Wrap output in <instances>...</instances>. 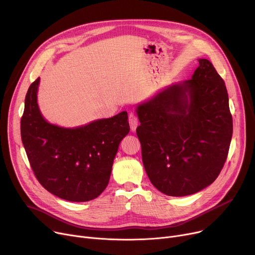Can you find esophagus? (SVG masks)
Masks as SVG:
<instances>
[{
	"mask_svg": "<svg viewBox=\"0 0 255 255\" xmlns=\"http://www.w3.org/2000/svg\"><path fill=\"white\" fill-rule=\"evenodd\" d=\"M128 124H129V127H130V130L132 132H134L137 126H138V121H137L136 117L134 115H132V113H130V115L128 116Z\"/></svg>",
	"mask_w": 255,
	"mask_h": 255,
	"instance_id": "1",
	"label": "esophagus"
}]
</instances>
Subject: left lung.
I'll list each match as a JSON object with an SVG mask.
<instances>
[{
  "mask_svg": "<svg viewBox=\"0 0 255 255\" xmlns=\"http://www.w3.org/2000/svg\"><path fill=\"white\" fill-rule=\"evenodd\" d=\"M136 134L152 184L169 196L211 185L227 159L233 123L225 83L199 59L191 79L172 83L135 107Z\"/></svg>",
  "mask_w": 255,
  "mask_h": 255,
  "instance_id": "left-lung-1",
  "label": "left lung"
}]
</instances>
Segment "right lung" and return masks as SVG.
Masks as SVG:
<instances>
[{
	"label": "right lung",
	"mask_w": 255,
	"mask_h": 255,
	"mask_svg": "<svg viewBox=\"0 0 255 255\" xmlns=\"http://www.w3.org/2000/svg\"><path fill=\"white\" fill-rule=\"evenodd\" d=\"M40 78L27 91L21 138L39 183L69 202H88L106 188L122 139L129 132L128 112L76 128L48 123L37 103Z\"/></svg>",
	"instance_id": "obj_1"
}]
</instances>
